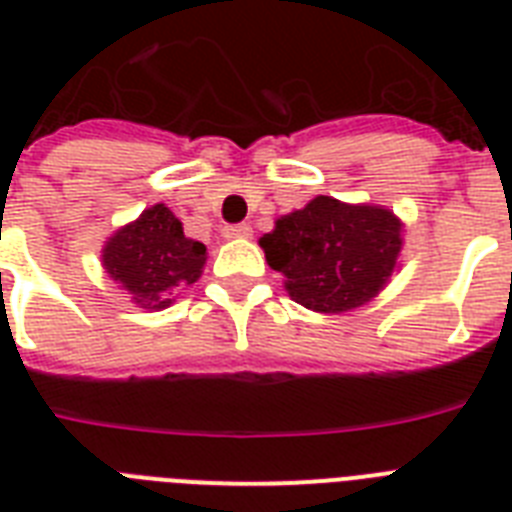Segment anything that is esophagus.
Returning <instances> with one entry per match:
<instances>
[{
  "mask_svg": "<svg viewBox=\"0 0 512 512\" xmlns=\"http://www.w3.org/2000/svg\"><path fill=\"white\" fill-rule=\"evenodd\" d=\"M223 236H225V239H249V236H252V228H249L247 223L225 225Z\"/></svg>",
  "mask_w": 512,
  "mask_h": 512,
  "instance_id": "1",
  "label": "esophagus"
}]
</instances>
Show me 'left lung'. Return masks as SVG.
Wrapping results in <instances>:
<instances>
[{"label": "left lung", "mask_w": 512, "mask_h": 512, "mask_svg": "<svg viewBox=\"0 0 512 512\" xmlns=\"http://www.w3.org/2000/svg\"><path fill=\"white\" fill-rule=\"evenodd\" d=\"M401 220L390 209L316 196L276 220L260 247L295 303L316 313L361 308L388 284L401 252Z\"/></svg>", "instance_id": "8db88e82"}]
</instances>
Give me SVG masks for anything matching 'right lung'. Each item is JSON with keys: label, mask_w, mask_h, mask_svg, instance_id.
<instances>
[{"label": "right lung", "mask_w": 512, "mask_h": 512, "mask_svg": "<svg viewBox=\"0 0 512 512\" xmlns=\"http://www.w3.org/2000/svg\"><path fill=\"white\" fill-rule=\"evenodd\" d=\"M207 247L188 239L183 223L164 204L146 209L135 223L124 225L103 247V268L122 284L140 308H167L177 289L199 281Z\"/></svg>", "instance_id": "obj_1"}]
</instances>
